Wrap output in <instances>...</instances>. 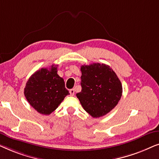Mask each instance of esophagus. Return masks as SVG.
<instances>
[{"mask_svg": "<svg viewBox=\"0 0 159 159\" xmlns=\"http://www.w3.org/2000/svg\"><path fill=\"white\" fill-rule=\"evenodd\" d=\"M69 93H70L71 96H74V95H75V90H74V89H71V90H69Z\"/></svg>", "mask_w": 159, "mask_h": 159, "instance_id": "esophagus-1", "label": "esophagus"}]
</instances>
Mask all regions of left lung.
<instances>
[{
  "instance_id": "obj_1",
  "label": "left lung",
  "mask_w": 159,
  "mask_h": 159,
  "mask_svg": "<svg viewBox=\"0 0 159 159\" xmlns=\"http://www.w3.org/2000/svg\"><path fill=\"white\" fill-rule=\"evenodd\" d=\"M81 92L76 94L85 111L93 118L110 112L121 99L122 85L109 66L93 63L81 66Z\"/></svg>"
}]
</instances>
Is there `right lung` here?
Wrapping results in <instances>:
<instances>
[{
    "mask_svg": "<svg viewBox=\"0 0 159 159\" xmlns=\"http://www.w3.org/2000/svg\"><path fill=\"white\" fill-rule=\"evenodd\" d=\"M58 65L35 71L26 83L25 96L38 113L49 115L69 95L64 79L57 74Z\"/></svg>",
    "mask_w": 159,
    "mask_h": 159,
    "instance_id": "right-lung-1",
    "label": "right lung"
}]
</instances>
